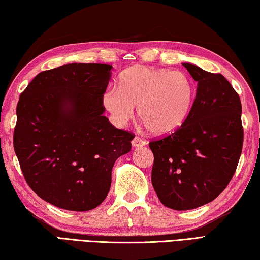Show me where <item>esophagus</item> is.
<instances>
[{
  "instance_id": "esophagus-1",
  "label": "esophagus",
  "mask_w": 260,
  "mask_h": 260,
  "mask_svg": "<svg viewBox=\"0 0 260 260\" xmlns=\"http://www.w3.org/2000/svg\"><path fill=\"white\" fill-rule=\"evenodd\" d=\"M145 144H146L145 141L138 138V136H135V138L133 139V141H132V145H133L134 148H140V146H144Z\"/></svg>"
}]
</instances>
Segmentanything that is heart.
I'll return each mask as SVG.
<instances>
[{"mask_svg":"<svg viewBox=\"0 0 260 260\" xmlns=\"http://www.w3.org/2000/svg\"><path fill=\"white\" fill-rule=\"evenodd\" d=\"M196 86L183 72L136 66L120 75L119 84L106 89L102 102L118 126L138 115L151 133L171 134L177 131L192 110Z\"/></svg>","mask_w":260,"mask_h":260,"instance_id":"obj_1","label":"heart"}]
</instances>
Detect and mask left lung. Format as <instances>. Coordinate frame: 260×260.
<instances>
[{"label":"left lung","instance_id":"left-lung-1","mask_svg":"<svg viewBox=\"0 0 260 260\" xmlns=\"http://www.w3.org/2000/svg\"><path fill=\"white\" fill-rule=\"evenodd\" d=\"M183 66L198 83L192 110L173 134L149 143L153 188L174 210L216 199L232 179L243 144L241 101L232 85L220 74Z\"/></svg>","mask_w":260,"mask_h":260}]
</instances>
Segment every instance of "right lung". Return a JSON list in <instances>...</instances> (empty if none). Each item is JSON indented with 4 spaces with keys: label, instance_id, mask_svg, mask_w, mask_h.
<instances>
[{
    "label": "right lung",
    "instance_id": "right-lung-1",
    "mask_svg": "<svg viewBox=\"0 0 260 260\" xmlns=\"http://www.w3.org/2000/svg\"><path fill=\"white\" fill-rule=\"evenodd\" d=\"M110 64L68 63L40 73L19 98L13 146L28 185L59 208L87 211L106 199L116 160L134 135L103 116Z\"/></svg>",
    "mask_w": 260,
    "mask_h": 260
}]
</instances>
